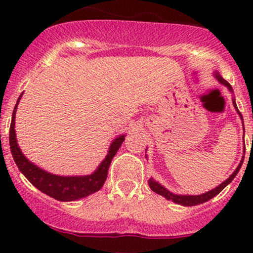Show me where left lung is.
I'll return each mask as SVG.
<instances>
[{"instance_id":"8db88e82","label":"left lung","mask_w":253,"mask_h":253,"mask_svg":"<svg viewBox=\"0 0 253 253\" xmlns=\"http://www.w3.org/2000/svg\"><path fill=\"white\" fill-rule=\"evenodd\" d=\"M215 77L218 78V81L220 82V84H225V86L229 88V90L232 91V86L229 84H228L227 81H225L224 78L222 77L220 75H218V73H215ZM233 104H234V107L237 109V105H236V101L233 100ZM237 111H238V109H237ZM238 114H240L241 116V119H242V114L238 111ZM243 120V119H242ZM245 129V128H243ZM243 160H245V157L242 158V161H241V163L238 165V167H237L236 171L232 173L231 176H229V178H227V180L224 181V182H222V184L219 185L218 187H215V189L213 190H210V191H208V193L205 194H202V195H176V194H172L169 193V190L165 189L163 186H161L158 182H156V181L153 180V178H151V180L148 181V184H149V187H151L152 190H153L154 193H157L160 194V195L165 196V198L167 199V200H172L173 203H176V204H181V205H184V207H193V205H198V204H203V203L208 202V200H210L211 198H214L215 195H218L220 191H222L223 189H224L225 186H227L229 182H231L232 180H233L234 177H236V175L238 173V171H240L241 166H242V163H243Z\"/></svg>"}]
</instances>
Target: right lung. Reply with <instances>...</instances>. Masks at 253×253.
<instances>
[{
  "label": "right lung",
  "mask_w": 253,
  "mask_h": 253,
  "mask_svg": "<svg viewBox=\"0 0 253 253\" xmlns=\"http://www.w3.org/2000/svg\"><path fill=\"white\" fill-rule=\"evenodd\" d=\"M20 97H21V95H20ZM19 100H17V104H19ZM17 104L15 105V109H13L10 125V149L15 163L17 165L20 171L24 173V176L37 189H39L40 191H43L44 194L51 196V198L57 199L59 202H72V200H77V199L84 198L90 194L99 191L107 177L111 160L114 158L116 152L119 151L122 143L125 139V135H120L111 143L106 158L102 161L101 165L97 167V169L93 172L92 175L71 176V177L51 175V173H48V172L43 171L42 169L29 162L17 146L16 134H15V113H16Z\"/></svg>",
  "instance_id": "add662e5"
}]
</instances>
